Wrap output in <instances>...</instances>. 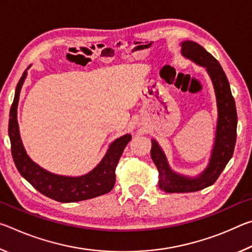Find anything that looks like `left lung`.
Here are the masks:
<instances>
[{"mask_svg":"<svg viewBox=\"0 0 252 252\" xmlns=\"http://www.w3.org/2000/svg\"><path fill=\"white\" fill-rule=\"evenodd\" d=\"M181 53L198 65L206 67L216 93L218 121L216 139L208 167L198 177H187L170 168L167 157L155 139L151 140V158L159 171V187L168 193L194 192L213 185L232 158L237 139V110L227 75L220 63L193 41L181 43Z\"/></svg>","mask_w":252,"mask_h":252,"instance_id":"1","label":"left lung"}]
</instances>
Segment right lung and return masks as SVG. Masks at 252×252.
<instances>
[{"label":"right lung","mask_w":252,"mask_h":252,"mask_svg":"<svg viewBox=\"0 0 252 252\" xmlns=\"http://www.w3.org/2000/svg\"><path fill=\"white\" fill-rule=\"evenodd\" d=\"M29 67L23 72L16 85L14 100L10 110V120H8L11 152L21 176L31 183L39 192L59 202L82 201L110 192L116 183L118 162L126 144L131 140L130 134H125L114 140L110 144L100 163L92 171L80 177H67L51 173L37 165L27 155L20 136L18 104L21 89L28 75Z\"/></svg>","instance_id":"add662e5"}]
</instances>
